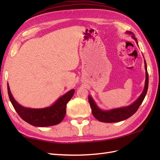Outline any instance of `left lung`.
Listing matches in <instances>:
<instances>
[{"instance_id":"left-lung-1","label":"left lung","mask_w":160,"mask_h":160,"mask_svg":"<svg viewBox=\"0 0 160 160\" xmlns=\"http://www.w3.org/2000/svg\"><path fill=\"white\" fill-rule=\"evenodd\" d=\"M126 33H127V34H131L132 38H133L138 45V40L135 37L133 33H132L131 32H126ZM144 67L146 71V79L143 91H142L140 96L138 97V99L135 100L134 102H132L130 105H128V106L112 108V109L109 110H103L101 109V108L98 106V104L93 100V98L91 97L90 95H89L88 98H89V102L90 103L91 111H92V114L98 120L102 122H107V123L121 122L129 118L138 111V108L140 107L141 104L142 103V102H143L144 99L146 95H147L148 87V74L147 71V62H146L145 60Z\"/></svg>"}]
</instances>
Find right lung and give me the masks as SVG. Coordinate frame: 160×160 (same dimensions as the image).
I'll return each instance as SVG.
<instances>
[{"mask_svg": "<svg viewBox=\"0 0 160 160\" xmlns=\"http://www.w3.org/2000/svg\"><path fill=\"white\" fill-rule=\"evenodd\" d=\"M8 91L9 100L19 116L29 124L38 127H50L60 123L65 116L67 104L75 92L74 89L69 91L49 107L33 108L25 107L17 102L11 93L9 84Z\"/></svg>", "mask_w": 160, "mask_h": 160, "instance_id": "right-lung-1", "label": "right lung"}]
</instances>
